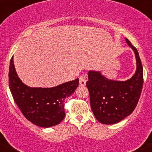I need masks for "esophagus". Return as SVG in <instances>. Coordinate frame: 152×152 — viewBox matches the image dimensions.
Returning <instances> with one entry per match:
<instances>
[{
	"label": "esophagus",
	"mask_w": 152,
	"mask_h": 152,
	"mask_svg": "<svg viewBox=\"0 0 152 152\" xmlns=\"http://www.w3.org/2000/svg\"><path fill=\"white\" fill-rule=\"evenodd\" d=\"M86 81H87V75H86V73H84L79 77V84L81 86H84L86 84Z\"/></svg>",
	"instance_id": "esophagus-1"
}]
</instances>
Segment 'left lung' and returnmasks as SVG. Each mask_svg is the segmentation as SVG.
I'll return each mask as SVG.
<instances>
[{"instance_id":"left-lung-1","label":"left lung","mask_w":152,"mask_h":152,"mask_svg":"<svg viewBox=\"0 0 152 152\" xmlns=\"http://www.w3.org/2000/svg\"><path fill=\"white\" fill-rule=\"evenodd\" d=\"M126 42L134 51L136 73L126 81L106 79L99 72L89 71L86 86L90 104L95 118L103 124H114L131 115L136 108L144 84L143 66L137 49L128 39Z\"/></svg>"}]
</instances>
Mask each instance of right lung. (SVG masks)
Wrapping results in <instances>:
<instances>
[{
	"instance_id": "obj_1",
	"label": "right lung",
	"mask_w": 152,
	"mask_h": 152,
	"mask_svg": "<svg viewBox=\"0 0 152 152\" xmlns=\"http://www.w3.org/2000/svg\"><path fill=\"white\" fill-rule=\"evenodd\" d=\"M14 58L10 61L8 81L15 102L28 121L39 127L56 126L65 117V99L79 86V79L52 88H31L23 84L15 70Z\"/></svg>"
}]
</instances>
